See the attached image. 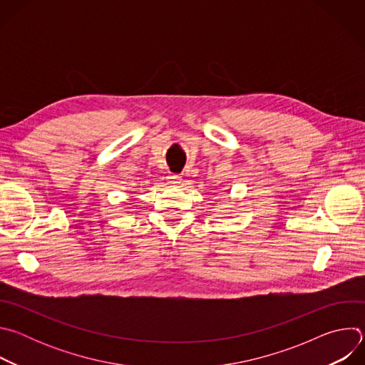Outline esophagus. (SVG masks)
<instances>
[{
	"label": "esophagus",
	"mask_w": 365,
	"mask_h": 365,
	"mask_svg": "<svg viewBox=\"0 0 365 365\" xmlns=\"http://www.w3.org/2000/svg\"><path fill=\"white\" fill-rule=\"evenodd\" d=\"M168 182L170 185H179L182 182V176H179V175H169L168 176Z\"/></svg>",
	"instance_id": "34e87169"
}]
</instances>
